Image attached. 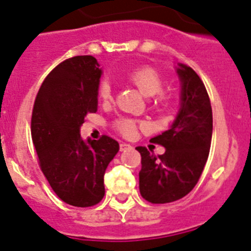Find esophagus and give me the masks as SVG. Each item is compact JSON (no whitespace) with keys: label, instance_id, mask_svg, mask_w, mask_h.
I'll return each mask as SVG.
<instances>
[{"label":"esophagus","instance_id":"1","mask_svg":"<svg viewBox=\"0 0 251 251\" xmlns=\"http://www.w3.org/2000/svg\"><path fill=\"white\" fill-rule=\"evenodd\" d=\"M130 148H131L130 144H126V142H121V144H120V150L121 151H125V150H127V149H130Z\"/></svg>","mask_w":251,"mask_h":251}]
</instances>
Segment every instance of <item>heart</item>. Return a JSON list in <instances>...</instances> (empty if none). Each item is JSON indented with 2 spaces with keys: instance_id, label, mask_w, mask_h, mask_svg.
<instances>
[{
  "instance_id": "1",
  "label": "heart",
  "mask_w": 251,
  "mask_h": 251,
  "mask_svg": "<svg viewBox=\"0 0 251 251\" xmlns=\"http://www.w3.org/2000/svg\"><path fill=\"white\" fill-rule=\"evenodd\" d=\"M127 81L134 86L139 89L144 96H155V101L157 103H164L166 101V96L162 94V87H164V80L162 76L155 67L144 65L139 66L130 71L127 74ZM99 99L103 102H110L112 99L111 85L107 80H102L99 85L98 89ZM114 127L116 128L121 135L126 137L134 136L137 128V123L131 119H119L115 121Z\"/></svg>"
}]
</instances>
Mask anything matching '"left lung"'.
<instances>
[{
	"label": "left lung",
	"instance_id": "obj_1",
	"mask_svg": "<svg viewBox=\"0 0 251 251\" xmlns=\"http://www.w3.org/2000/svg\"><path fill=\"white\" fill-rule=\"evenodd\" d=\"M181 109L169 130L150 140L164 146L155 156L144 146L139 173L140 194L152 204L184 198L198 184L209 156L213 135V111L204 82L191 67L179 64Z\"/></svg>",
	"mask_w": 251,
	"mask_h": 251
}]
</instances>
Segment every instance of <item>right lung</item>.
Segmentation results:
<instances>
[{
	"mask_svg": "<svg viewBox=\"0 0 251 251\" xmlns=\"http://www.w3.org/2000/svg\"><path fill=\"white\" fill-rule=\"evenodd\" d=\"M101 69L92 56H75L58 64L35 99L31 135L38 165L56 195L66 204L89 207L105 195L103 175L119 151L107 135L81 139L87 114L98 111Z\"/></svg>",
	"mask_w": 251,
	"mask_h": 251,
	"instance_id": "right-lung-1",
	"label": "right lung"
}]
</instances>
